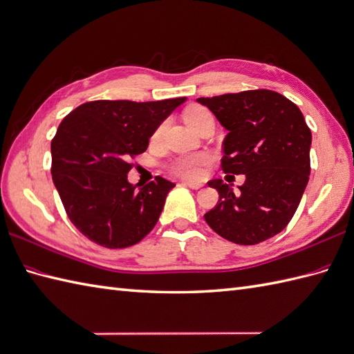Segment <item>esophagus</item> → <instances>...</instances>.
Wrapping results in <instances>:
<instances>
[{
  "label": "esophagus",
  "instance_id": "34e87169",
  "mask_svg": "<svg viewBox=\"0 0 354 354\" xmlns=\"http://www.w3.org/2000/svg\"><path fill=\"white\" fill-rule=\"evenodd\" d=\"M184 185L193 188V190H199V188H202V184L201 183H193V180H184L183 183Z\"/></svg>",
  "mask_w": 354,
  "mask_h": 354
}]
</instances>
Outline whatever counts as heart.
<instances>
[{
    "instance_id": "b5f03b06",
    "label": "heart",
    "mask_w": 354,
    "mask_h": 354,
    "mask_svg": "<svg viewBox=\"0 0 354 354\" xmlns=\"http://www.w3.org/2000/svg\"><path fill=\"white\" fill-rule=\"evenodd\" d=\"M209 114L207 110L202 109V106H192L188 109L184 114L185 123L188 127H193L194 123L199 122L202 118ZM164 133V125L158 127L157 131L153 133V140H158ZM207 162V157L205 155H187V157H180L174 161L171 164V170L175 174L184 176V178H199L202 174V166Z\"/></svg>"
}]
</instances>
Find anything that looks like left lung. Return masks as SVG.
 <instances>
[{"label":"left lung","mask_w":354,"mask_h":354,"mask_svg":"<svg viewBox=\"0 0 354 354\" xmlns=\"http://www.w3.org/2000/svg\"><path fill=\"white\" fill-rule=\"evenodd\" d=\"M227 131L221 169L245 175L238 192L221 179L209 187L218 203L205 214L214 232L250 245L282 232L305 193L312 134L299 106L273 90L199 97Z\"/></svg>","instance_id":"obj_1"}]
</instances>
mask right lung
Wrapping results in <instances>:
<instances>
[{
  "label": "right lung",
  "instance_id": "1",
  "mask_svg": "<svg viewBox=\"0 0 354 354\" xmlns=\"http://www.w3.org/2000/svg\"><path fill=\"white\" fill-rule=\"evenodd\" d=\"M185 101H92L62 120L51 142L53 180L68 217L88 240L123 249L157 225L175 184L161 176L131 184L128 160L147 149L157 128Z\"/></svg>",
  "mask_w": 354,
  "mask_h": 354
}]
</instances>
